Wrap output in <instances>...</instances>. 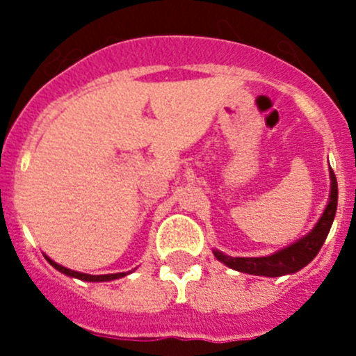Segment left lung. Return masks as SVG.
I'll list each match as a JSON object with an SVG mask.
<instances>
[{"label":"left lung","mask_w":356,"mask_h":356,"mask_svg":"<svg viewBox=\"0 0 356 356\" xmlns=\"http://www.w3.org/2000/svg\"><path fill=\"white\" fill-rule=\"evenodd\" d=\"M329 177H331V193H329L327 204H325L317 224L303 238L294 241L293 245L275 251V253L267 254V257H229L222 251L213 250L215 258L232 270L245 272V274L251 275H264V277H281V275L294 274V272L307 267L321 251L329 231H331L334 217H336L337 182L331 167H329Z\"/></svg>","instance_id":"left-lung-1"}]
</instances>
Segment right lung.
Masks as SVG:
<instances>
[{
	"label": "right lung",
	"mask_w": 356,
	"mask_h": 356,
	"mask_svg": "<svg viewBox=\"0 0 356 356\" xmlns=\"http://www.w3.org/2000/svg\"><path fill=\"white\" fill-rule=\"evenodd\" d=\"M46 260L49 261V265H53V267L56 268L58 272H62V274L68 275V277H75V279H81V281H88V282H106V281H113V279H120V277H125L127 274H131V272H118V274H105V275H91V274H82V272H77V270H70V268L63 267V265L56 264V261H53L51 258L46 257Z\"/></svg>",
	"instance_id": "right-lung-1"
}]
</instances>
